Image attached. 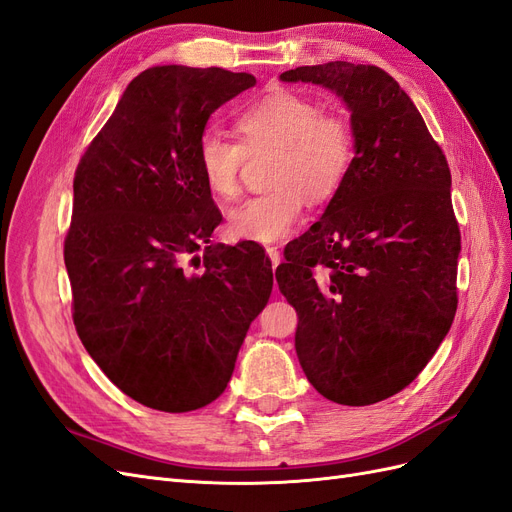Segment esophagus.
Returning <instances> with one entry per match:
<instances>
[{
  "label": "esophagus",
  "mask_w": 512,
  "mask_h": 512,
  "mask_svg": "<svg viewBox=\"0 0 512 512\" xmlns=\"http://www.w3.org/2000/svg\"><path fill=\"white\" fill-rule=\"evenodd\" d=\"M267 256L271 258V265L273 267H277L282 262V254H280V250H277V247H273V245H267Z\"/></svg>",
  "instance_id": "34e87169"
}]
</instances>
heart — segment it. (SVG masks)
<instances>
[{
    "instance_id": "heart-1",
    "label": "heart",
    "mask_w": 512,
    "mask_h": 512,
    "mask_svg": "<svg viewBox=\"0 0 512 512\" xmlns=\"http://www.w3.org/2000/svg\"><path fill=\"white\" fill-rule=\"evenodd\" d=\"M235 126L245 149L277 147L275 190L245 198L232 209L228 232L241 241H282L301 226L305 196L324 203L344 183L354 156L350 126L337 115H322L314 100L290 89L269 91L247 104ZM243 147L215 132L200 136L198 170L213 196H237Z\"/></svg>"
}]
</instances>
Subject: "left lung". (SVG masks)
I'll return each mask as SVG.
<instances>
[{"mask_svg": "<svg viewBox=\"0 0 512 512\" xmlns=\"http://www.w3.org/2000/svg\"><path fill=\"white\" fill-rule=\"evenodd\" d=\"M280 81L331 89L350 111L348 175L275 277L299 314L307 380L335 404L369 406L406 389L453 324L461 235L451 170L382 68L329 61Z\"/></svg>", "mask_w": 512, "mask_h": 512, "instance_id": "8db88e82", "label": "left lung"}]
</instances>
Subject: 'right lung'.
Segmentation results:
<instances>
[{
  "label": "right lung",
  "instance_id": "right-lung-1",
  "mask_svg": "<svg viewBox=\"0 0 512 512\" xmlns=\"http://www.w3.org/2000/svg\"><path fill=\"white\" fill-rule=\"evenodd\" d=\"M254 85L224 68H149L76 168L64 243L74 327L106 378L153 410L218 399L271 297L265 250L211 243L222 213L196 160L211 113Z\"/></svg>",
  "mask_w": 512,
  "mask_h": 512
}]
</instances>
